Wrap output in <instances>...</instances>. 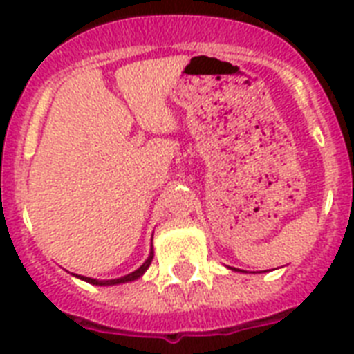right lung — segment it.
Wrapping results in <instances>:
<instances>
[{"instance_id": "1", "label": "right lung", "mask_w": 354, "mask_h": 354, "mask_svg": "<svg viewBox=\"0 0 354 354\" xmlns=\"http://www.w3.org/2000/svg\"><path fill=\"white\" fill-rule=\"evenodd\" d=\"M152 257H154V252L150 250V255L149 259L145 261L141 266H139L136 272H132V274L124 275V277H119V279H108V281H99V279H91V277H84V275H77V277H80L82 281H86V283H91V285H101V286H106V285H121V283H128V281H136L139 279L141 275L145 274V270L149 268L150 263H152Z\"/></svg>"}]
</instances>
